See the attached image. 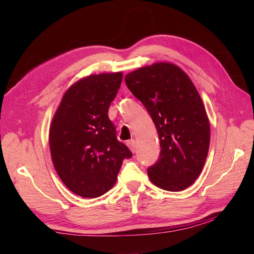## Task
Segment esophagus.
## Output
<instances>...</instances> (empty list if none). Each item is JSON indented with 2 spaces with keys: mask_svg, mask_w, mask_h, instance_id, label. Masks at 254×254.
<instances>
[{
  "mask_svg": "<svg viewBox=\"0 0 254 254\" xmlns=\"http://www.w3.org/2000/svg\"><path fill=\"white\" fill-rule=\"evenodd\" d=\"M127 145L128 147H130V149L132 150L133 153L136 152V144H135V139H130V141H127Z\"/></svg>",
  "mask_w": 254,
  "mask_h": 254,
  "instance_id": "obj_1",
  "label": "esophagus"
}]
</instances>
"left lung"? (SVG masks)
<instances>
[{
    "label": "left lung",
    "mask_w": 254,
    "mask_h": 254,
    "mask_svg": "<svg viewBox=\"0 0 254 254\" xmlns=\"http://www.w3.org/2000/svg\"><path fill=\"white\" fill-rule=\"evenodd\" d=\"M126 84L158 132L161 150L147 169L150 181L163 190H185L201 174L209 147L208 118L195 86L171 63L138 68Z\"/></svg>",
    "instance_id": "1"
}]
</instances>
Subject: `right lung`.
<instances>
[{
    "label": "right lung",
    "mask_w": 254,
    "mask_h": 254,
    "mask_svg": "<svg viewBox=\"0 0 254 254\" xmlns=\"http://www.w3.org/2000/svg\"><path fill=\"white\" fill-rule=\"evenodd\" d=\"M122 73L90 75L64 94L50 127L55 168L69 190L98 197L115 186L126 158L132 153L117 138L108 117L121 86Z\"/></svg>",
    "instance_id": "right-lung-1"
}]
</instances>
